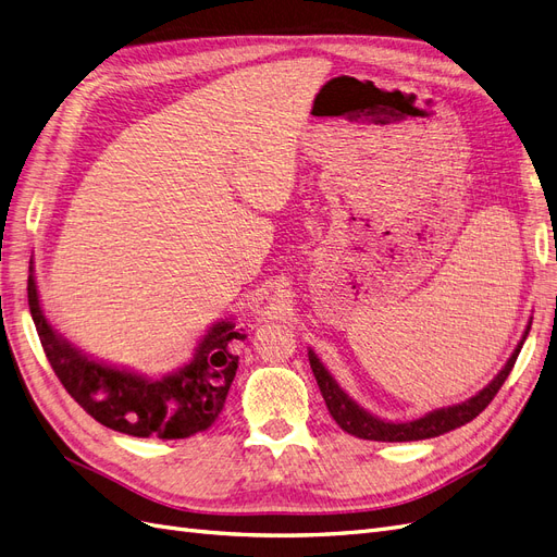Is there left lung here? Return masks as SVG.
I'll list each match as a JSON object with an SVG mask.
<instances>
[{
    "instance_id": "8db88e82",
    "label": "left lung",
    "mask_w": 557,
    "mask_h": 557,
    "mask_svg": "<svg viewBox=\"0 0 557 557\" xmlns=\"http://www.w3.org/2000/svg\"><path fill=\"white\" fill-rule=\"evenodd\" d=\"M522 339H525V336H522ZM520 348H522V342L513 350L509 362L504 364L502 372L491 383H487L479 395H474L467 401L455 404V407L430 411L423 418L409 420V423H387V420H381L372 413H367L342 391L339 385H336V381L330 376L323 362L315 358L313 350H309V362L313 369V376L318 381L320 395H323V399L327 404V411L336 420V425H339L344 432L358 436V440H369V442H418V440H430V436H440L444 432H450L455 428L469 423V420H474L487 407V404L495 399L499 387L511 374Z\"/></svg>"
}]
</instances>
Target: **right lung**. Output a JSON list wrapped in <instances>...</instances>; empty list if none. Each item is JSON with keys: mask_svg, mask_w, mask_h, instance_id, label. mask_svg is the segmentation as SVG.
<instances>
[{"mask_svg": "<svg viewBox=\"0 0 557 557\" xmlns=\"http://www.w3.org/2000/svg\"><path fill=\"white\" fill-rule=\"evenodd\" d=\"M32 272V269H29ZM29 313L55 376L97 423L132 436L185 440L213 425L237 374V344L246 336L232 320L215 323L199 342L193 360L164 379H146L99 364L66 344L48 325L35 276L27 278Z\"/></svg>", "mask_w": 557, "mask_h": 557, "instance_id": "right-lung-1", "label": "right lung"}]
</instances>
